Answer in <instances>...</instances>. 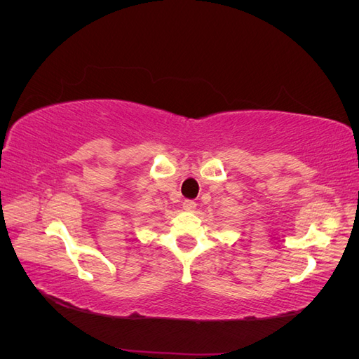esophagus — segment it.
I'll return each instance as SVG.
<instances>
[{"mask_svg": "<svg viewBox=\"0 0 359 359\" xmlns=\"http://www.w3.org/2000/svg\"><path fill=\"white\" fill-rule=\"evenodd\" d=\"M182 208H184V211L191 212L194 208H196V202H193V201H184Z\"/></svg>", "mask_w": 359, "mask_h": 359, "instance_id": "1", "label": "esophagus"}]
</instances>
